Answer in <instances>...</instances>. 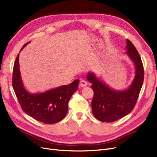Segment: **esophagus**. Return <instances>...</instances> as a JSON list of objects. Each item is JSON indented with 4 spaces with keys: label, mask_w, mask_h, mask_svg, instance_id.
Returning <instances> with one entry per match:
<instances>
[{
    "label": "esophagus",
    "mask_w": 157,
    "mask_h": 157,
    "mask_svg": "<svg viewBox=\"0 0 157 157\" xmlns=\"http://www.w3.org/2000/svg\"><path fill=\"white\" fill-rule=\"evenodd\" d=\"M79 85H80V87H86V86L87 85V82H86L85 80L82 79V80H81V81H80V82H79Z\"/></svg>",
    "instance_id": "34e87169"
}]
</instances>
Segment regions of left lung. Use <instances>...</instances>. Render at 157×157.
Returning a JSON list of instances; mask_svg holds the SVG:
<instances>
[{"label":"left lung","mask_w":157,"mask_h":157,"mask_svg":"<svg viewBox=\"0 0 157 157\" xmlns=\"http://www.w3.org/2000/svg\"><path fill=\"white\" fill-rule=\"evenodd\" d=\"M126 53L134 63L136 74L128 89L116 90L100 81L95 74L89 72L87 79L92 83L94 96L92 100L93 114L98 120L112 123L128 115L137 102L144 79V70L141 57L133 44L126 40Z\"/></svg>","instance_id":"left-lung-1"}]
</instances>
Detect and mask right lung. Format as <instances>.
Returning <instances> with one entry per match:
<instances>
[{"mask_svg": "<svg viewBox=\"0 0 157 157\" xmlns=\"http://www.w3.org/2000/svg\"><path fill=\"white\" fill-rule=\"evenodd\" d=\"M29 42L22 47L24 48ZM19 55L14 62L12 85L19 104L24 112L31 117L45 124H53L63 119L68 112V102L76 91L79 79L67 85L42 93L31 94L25 89L19 65Z\"/></svg>", "mask_w": 157, "mask_h": 157, "instance_id": "obj_1", "label": "right lung"}]
</instances>
